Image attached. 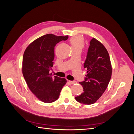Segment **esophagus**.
Listing matches in <instances>:
<instances>
[{
	"mask_svg": "<svg viewBox=\"0 0 134 134\" xmlns=\"http://www.w3.org/2000/svg\"><path fill=\"white\" fill-rule=\"evenodd\" d=\"M69 82L70 84H74L76 83V81H69Z\"/></svg>",
	"mask_w": 134,
	"mask_h": 134,
	"instance_id": "34e87169",
	"label": "esophagus"
}]
</instances>
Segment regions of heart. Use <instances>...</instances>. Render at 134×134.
<instances>
[{"label": "heart", "instance_id": "heart-1", "mask_svg": "<svg viewBox=\"0 0 134 134\" xmlns=\"http://www.w3.org/2000/svg\"><path fill=\"white\" fill-rule=\"evenodd\" d=\"M70 44L72 49L80 48L82 49L84 46V38L81 36H75L71 38Z\"/></svg>", "mask_w": 134, "mask_h": 134}]
</instances>
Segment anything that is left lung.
Here are the masks:
<instances>
[{"mask_svg": "<svg viewBox=\"0 0 134 134\" xmlns=\"http://www.w3.org/2000/svg\"><path fill=\"white\" fill-rule=\"evenodd\" d=\"M84 68L87 74L83 82H79L83 86V92L75 97V99L84 104H92L106 91L112 75L108 52L103 44L94 38L90 41Z\"/></svg>", "mask_w": 134, "mask_h": 134, "instance_id": "1", "label": "left lung"}]
</instances>
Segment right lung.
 I'll list each match as a JSON object with an SVG mask.
<instances>
[{"label":"right lung","mask_w":134,"mask_h":134,"mask_svg":"<svg viewBox=\"0 0 134 134\" xmlns=\"http://www.w3.org/2000/svg\"><path fill=\"white\" fill-rule=\"evenodd\" d=\"M68 36L47 34L31 43L24 52L22 73L30 91L44 103H51L59 98L66 80L52 77L50 70L53 66L56 44L68 40Z\"/></svg>","instance_id":"add662e5"}]
</instances>
